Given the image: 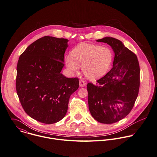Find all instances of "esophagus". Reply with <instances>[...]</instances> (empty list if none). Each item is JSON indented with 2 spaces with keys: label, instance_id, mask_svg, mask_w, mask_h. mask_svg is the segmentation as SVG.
I'll list each match as a JSON object with an SVG mask.
<instances>
[{
  "label": "esophagus",
  "instance_id": "obj_1",
  "mask_svg": "<svg viewBox=\"0 0 157 157\" xmlns=\"http://www.w3.org/2000/svg\"><path fill=\"white\" fill-rule=\"evenodd\" d=\"M79 86L80 87H84L86 86V82L84 81V80H82L81 79L79 81Z\"/></svg>",
  "mask_w": 157,
  "mask_h": 157
}]
</instances>
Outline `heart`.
<instances>
[{
  "label": "heart",
  "mask_w": 157,
  "mask_h": 157,
  "mask_svg": "<svg viewBox=\"0 0 157 157\" xmlns=\"http://www.w3.org/2000/svg\"><path fill=\"white\" fill-rule=\"evenodd\" d=\"M113 60V53L107 47L82 44L77 47L65 58V63L71 73L78 72L82 67L84 75L91 79L104 76Z\"/></svg>",
  "instance_id": "heart-1"
}]
</instances>
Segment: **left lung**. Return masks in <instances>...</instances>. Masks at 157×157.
Instances as JSON below:
<instances>
[{
	"label": "left lung",
	"mask_w": 157,
	"mask_h": 157,
	"mask_svg": "<svg viewBox=\"0 0 157 157\" xmlns=\"http://www.w3.org/2000/svg\"><path fill=\"white\" fill-rule=\"evenodd\" d=\"M111 46L115 53L112 69L96 84H87L88 103L94 120L113 124L132 109L140 88V65L135 54L120 40L105 37L96 40Z\"/></svg>",
	"instance_id": "8db88e82"
}]
</instances>
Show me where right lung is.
I'll return each mask as SVG.
<instances>
[{
	"mask_svg": "<svg viewBox=\"0 0 157 157\" xmlns=\"http://www.w3.org/2000/svg\"><path fill=\"white\" fill-rule=\"evenodd\" d=\"M68 40L42 37L30 45L17 65L16 91L21 105L34 120L56 123L65 116L71 94L78 90V78L61 73Z\"/></svg>",
	"mask_w": 157,
	"mask_h": 157,
	"instance_id": "1",
	"label": "right lung"
}]
</instances>
